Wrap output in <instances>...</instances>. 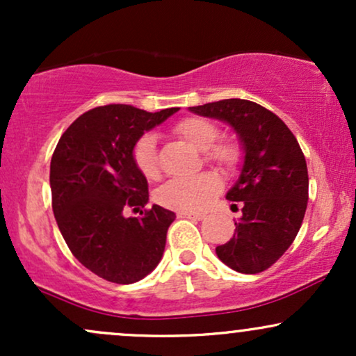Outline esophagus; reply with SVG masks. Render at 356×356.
Here are the masks:
<instances>
[{
    "label": "esophagus",
    "mask_w": 356,
    "mask_h": 356,
    "mask_svg": "<svg viewBox=\"0 0 356 356\" xmlns=\"http://www.w3.org/2000/svg\"><path fill=\"white\" fill-rule=\"evenodd\" d=\"M177 216H179V218L197 219V220H201V219L206 218V214H202V212H187V211H179Z\"/></svg>",
    "instance_id": "esophagus-1"
}]
</instances>
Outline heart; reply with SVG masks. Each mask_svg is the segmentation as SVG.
I'll return each instance as SVG.
<instances>
[{
    "mask_svg": "<svg viewBox=\"0 0 356 356\" xmlns=\"http://www.w3.org/2000/svg\"><path fill=\"white\" fill-rule=\"evenodd\" d=\"M175 134L187 144L204 152L206 161L214 162L222 170H234L241 162V149L229 140L216 142L219 129L202 117H187L174 127ZM134 162L147 179L159 177V159L154 134H144L134 147ZM222 182L219 175L204 172L194 177L172 179L157 191V201L169 209L195 212L206 209L212 199L219 194Z\"/></svg>",
    "mask_w": 356,
    "mask_h": 356,
    "instance_id": "obj_1",
    "label": "heart"
}]
</instances>
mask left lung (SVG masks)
Masks as SVG:
<instances>
[{
	"label": "left lung",
	"mask_w": 356,
	"mask_h": 356,
	"mask_svg": "<svg viewBox=\"0 0 356 356\" xmlns=\"http://www.w3.org/2000/svg\"><path fill=\"white\" fill-rule=\"evenodd\" d=\"M189 110L229 124L244 150L239 179L226 194L241 202L243 216L216 254L238 273L264 271L291 246L303 222L308 204L303 150L284 122L254 102L227 99Z\"/></svg>",
	"instance_id": "obj_1"
}]
</instances>
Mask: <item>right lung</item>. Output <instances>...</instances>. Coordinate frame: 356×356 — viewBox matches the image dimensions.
I'll return each instance as SVG.
<instances>
[{"label": "right lung", "instance_id": "right-lung-1", "mask_svg": "<svg viewBox=\"0 0 356 356\" xmlns=\"http://www.w3.org/2000/svg\"><path fill=\"white\" fill-rule=\"evenodd\" d=\"M179 108L145 112L112 104L85 112L60 137L50 164L51 207L72 254L110 283L130 284L152 273L165 249L172 211L149 202V184L134 162L147 130Z\"/></svg>", "mask_w": 356, "mask_h": 356}]
</instances>
